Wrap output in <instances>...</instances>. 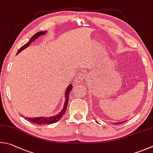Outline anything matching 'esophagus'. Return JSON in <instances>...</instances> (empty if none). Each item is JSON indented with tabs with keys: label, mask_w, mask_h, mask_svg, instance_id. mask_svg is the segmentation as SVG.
I'll use <instances>...</instances> for the list:
<instances>
[{
	"label": "esophagus",
	"mask_w": 153,
	"mask_h": 153,
	"mask_svg": "<svg viewBox=\"0 0 153 153\" xmlns=\"http://www.w3.org/2000/svg\"><path fill=\"white\" fill-rule=\"evenodd\" d=\"M84 79H85V74L81 72V73H80L79 74V76L76 77V81L81 83V82H82V81H84Z\"/></svg>",
	"instance_id": "34e87169"
}]
</instances>
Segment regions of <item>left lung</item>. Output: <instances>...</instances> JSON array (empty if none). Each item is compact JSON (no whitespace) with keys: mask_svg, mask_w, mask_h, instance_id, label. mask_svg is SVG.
<instances>
[{"mask_svg":"<svg viewBox=\"0 0 153 153\" xmlns=\"http://www.w3.org/2000/svg\"><path fill=\"white\" fill-rule=\"evenodd\" d=\"M124 122H122V123H117V124H122V123H124Z\"/></svg>","mask_w":153,"mask_h":153,"instance_id":"left-lung-1","label":"left lung"}]
</instances>
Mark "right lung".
Masks as SVG:
<instances>
[{
  "label": "right lung",
  "instance_id": "1",
  "mask_svg": "<svg viewBox=\"0 0 153 153\" xmlns=\"http://www.w3.org/2000/svg\"><path fill=\"white\" fill-rule=\"evenodd\" d=\"M46 31H39L38 33H37L33 36V37H31V38L30 39V40L25 44L24 45H23L21 47L17 53H19L20 52H21L23 50L25 49L26 48H27L30 44H31L34 40H36V39H37V37L39 36H42V35H44ZM72 88V85H71V84L69 85V86H68L67 89L66 90V93H65V96H66V100H65V103L64 105V108L63 109H62V111H60V113H59L58 114L56 115L55 116H52V117H25V118L27 120V121L31 122L32 123H34V124H37V125H43V124H53V123L57 122L58 121H59L62 117L63 116V115L65 114L66 108H67V105H68V97H69V93H71V90Z\"/></svg>",
  "mask_w": 153,
  "mask_h": 153
}]
</instances>
